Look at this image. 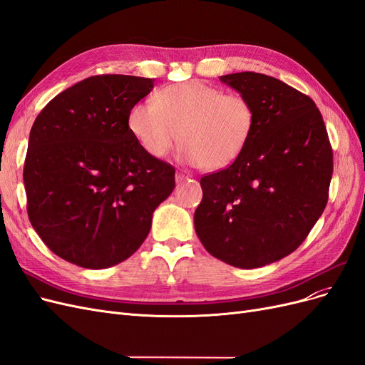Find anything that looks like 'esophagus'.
<instances>
[{"instance_id":"esophagus-1","label":"esophagus","mask_w":365,"mask_h":365,"mask_svg":"<svg viewBox=\"0 0 365 365\" xmlns=\"http://www.w3.org/2000/svg\"><path fill=\"white\" fill-rule=\"evenodd\" d=\"M190 178H192V175L189 172H185V170L176 172V182H182V181L190 180Z\"/></svg>"}]
</instances>
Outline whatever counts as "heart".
Listing matches in <instances>:
<instances>
[{"label":"heart","instance_id":"heart-1","mask_svg":"<svg viewBox=\"0 0 365 365\" xmlns=\"http://www.w3.org/2000/svg\"><path fill=\"white\" fill-rule=\"evenodd\" d=\"M256 111L248 97L224 94L201 81L163 88L155 101L134 103L128 129L152 158H164L181 138L180 157L208 170L235 163L252 135Z\"/></svg>","mask_w":365,"mask_h":365}]
</instances>
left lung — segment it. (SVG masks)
Listing matches in <instances>:
<instances>
[{
	"label": "left lung",
	"mask_w": 365,
	"mask_h": 365,
	"mask_svg": "<svg viewBox=\"0 0 365 365\" xmlns=\"http://www.w3.org/2000/svg\"><path fill=\"white\" fill-rule=\"evenodd\" d=\"M219 79L250 98L256 126L233 164L201 178L195 231L213 257L260 268L289 256L323 215L334 153L311 97L260 73Z\"/></svg>",
	"instance_id": "8db88e82"
}]
</instances>
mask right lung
Listing matches in <instances>:
<instances>
[{"mask_svg": "<svg viewBox=\"0 0 365 365\" xmlns=\"http://www.w3.org/2000/svg\"><path fill=\"white\" fill-rule=\"evenodd\" d=\"M152 88L146 77H88L50 101L31 126L30 224L77 267L103 269L130 257L175 189L173 165L149 157L128 129L129 108Z\"/></svg>", "mask_w": 365, "mask_h": 365, "instance_id": "1", "label": "right lung"}]
</instances>
